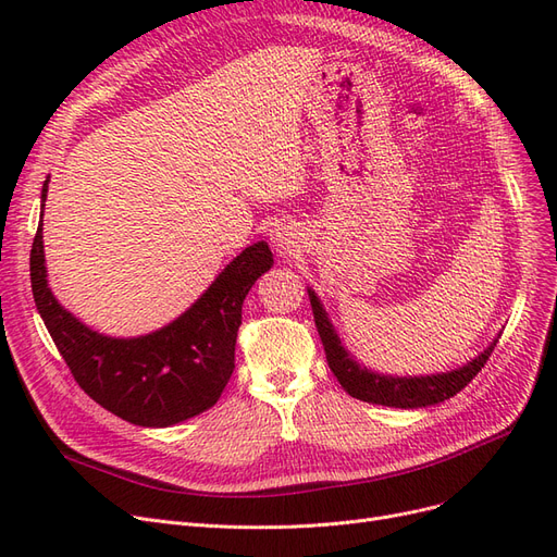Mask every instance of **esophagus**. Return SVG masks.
Masks as SVG:
<instances>
[{"mask_svg":"<svg viewBox=\"0 0 557 557\" xmlns=\"http://www.w3.org/2000/svg\"><path fill=\"white\" fill-rule=\"evenodd\" d=\"M274 244H276L278 248H283V246H285V239L281 237V234H276V237H274Z\"/></svg>","mask_w":557,"mask_h":557,"instance_id":"obj_1","label":"esophagus"}]
</instances>
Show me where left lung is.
Here are the masks:
<instances>
[{
  "instance_id": "8db88e82",
  "label": "left lung",
  "mask_w": 557,
  "mask_h": 557,
  "mask_svg": "<svg viewBox=\"0 0 557 557\" xmlns=\"http://www.w3.org/2000/svg\"><path fill=\"white\" fill-rule=\"evenodd\" d=\"M309 299H311V309H313L315 330L320 334V342H323L325 358H327L332 374L336 376V381L342 383V387L350 397L381 404V407L420 409V407H430V404H440L453 395H458L462 387L481 372V367L487 362V358L493 356V350L497 346V339H495L481 352L479 358H474L469 364L455 369V372H448V374L413 376V379L381 376V374L367 372V369H362L358 362H352L348 358V352L344 350L339 336H336L323 307H320V299L311 290H309Z\"/></svg>"
}]
</instances>
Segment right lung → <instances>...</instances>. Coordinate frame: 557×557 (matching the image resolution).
Here are the masks:
<instances>
[{
    "label": "right lung",
    "instance_id": "1",
    "mask_svg": "<svg viewBox=\"0 0 557 557\" xmlns=\"http://www.w3.org/2000/svg\"><path fill=\"white\" fill-rule=\"evenodd\" d=\"M46 193L48 181L41 199ZM272 262L264 242L248 246L188 311L139 339L97 334L58 305L46 283L41 223L29 252V278L44 323L86 395L127 423L166 428L211 409L225 391L242 305Z\"/></svg>",
    "mask_w": 557,
    "mask_h": 557
}]
</instances>
